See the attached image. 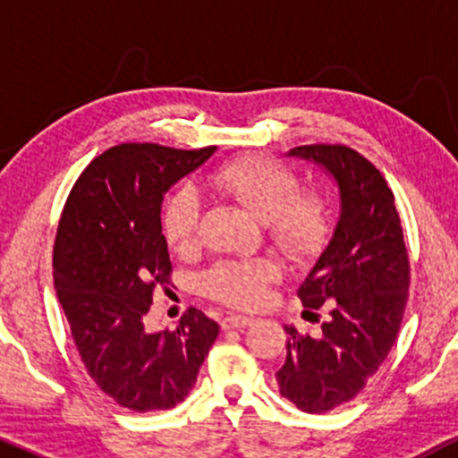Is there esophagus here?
I'll return each mask as SVG.
<instances>
[{"label": "esophagus", "instance_id": "1", "mask_svg": "<svg viewBox=\"0 0 458 458\" xmlns=\"http://www.w3.org/2000/svg\"><path fill=\"white\" fill-rule=\"evenodd\" d=\"M251 323H254V318L243 317V314H230L222 320V329H243L250 327Z\"/></svg>", "mask_w": 458, "mask_h": 458}]
</instances>
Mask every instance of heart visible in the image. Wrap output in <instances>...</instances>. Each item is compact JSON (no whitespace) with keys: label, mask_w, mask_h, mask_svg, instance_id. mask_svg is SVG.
<instances>
[{"label":"heart","mask_w":458,"mask_h":458,"mask_svg":"<svg viewBox=\"0 0 458 458\" xmlns=\"http://www.w3.org/2000/svg\"><path fill=\"white\" fill-rule=\"evenodd\" d=\"M211 191L234 199L265 224L280 250L293 259L317 254L329 234V202L318 191H299V178L291 167L267 157H241L224 163L207 176ZM199 196L193 187H181L165 199L161 230L176 254H189L198 243ZM271 260H222L202 273V288L228 306L250 308L265 299L276 282Z\"/></svg>","instance_id":"b5f03b06"}]
</instances>
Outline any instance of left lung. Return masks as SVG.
Instances as JSON below:
<instances>
[{"label": "left lung", "instance_id": "8db88e82", "mask_svg": "<svg viewBox=\"0 0 458 458\" xmlns=\"http://www.w3.org/2000/svg\"><path fill=\"white\" fill-rule=\"evenodd\" d=\"M288 157L317 163L334 178L340 215L334 234L297 295L317 335L286 325L280 394L306 413L349 403L379 370L396 340L409 291L401 217L386 178L349 146H297Z\"/></svg>", "mask_w": 458, "mask_h": 458}]
</instances>
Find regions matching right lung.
Returning <instances> with one entry per match:
<instances>
[{
  "instance_id": "obj_1",
  "label": "right lung",
  "mask_w": 458,
  "mask_h": 458,
  "mask_svg": "<svg viewBox=\"0 0 458 458\" xmlns=\"http://www.w3.org/2000/svg\"><path fill=\"white\" fill-rule=\"evenodd\" d=\"M215 150L114 146L79 176L57 225L54 284L79 357L94 383L131 411L185 401L219 334L196 308L176 329L144 325L152 291L172 273L163 196Z\"/></svg>"
}]
</instances>
